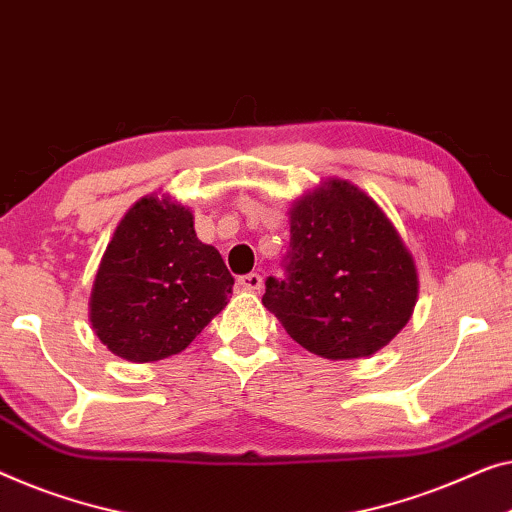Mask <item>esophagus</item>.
<instances>
[{
  "label": "esophagus",
  "mask_w": 512,
  "mask_h": 512,
  "mask_svg": "<svg viewBox=\"0 0 512 512\" xmlns=\"http://www.w3.org/2000/svg\"><path fill=\"white\" fill-rule=\"evenodd\" d=\"M238 286L242 288V291H258V288L263 286V277L256 272L242 274V277H238Z\"/></svg>",
  "instance_id": "esophagus-1"
}]
</instances>
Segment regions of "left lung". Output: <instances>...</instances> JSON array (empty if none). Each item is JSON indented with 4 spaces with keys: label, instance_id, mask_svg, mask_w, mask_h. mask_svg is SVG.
I'll return each mask as SVG.
<instances>
[{
    "label": "left lung",
    "instance_id": "8db88e82",
    "mask_svg": "<svg viewBox=\"0 0 512 512\" xmlns=\"http://www.w3.org/2000/svg\"><path fill=\"white\" fill-rule=\"evenodd\" d=\"M284 277L265 281L263 305L307 351L365 358L409 323L418 274L383 210L346 180H330L291 210Z\"/></svg>",
    "mask_w": 512,
    "mask_h": 512
}]
</instances>
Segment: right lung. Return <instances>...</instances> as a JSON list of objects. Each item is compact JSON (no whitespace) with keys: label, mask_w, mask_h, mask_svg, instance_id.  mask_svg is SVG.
I'll return each instance as SVG.
<instances>
[{"label":"right lung","mask_w":512,"mask_h":512,"mask_svg":"<svg viewBox=\"0 0 512 512\" xmlns=\"http://www.w3.org/2000/svg\"><path fill=\"white\" fill-rule=\"evenodd\" d=\"M231 288L224 258L196 238L194 214L147 196L124 214L103 254L90 321L120 358L164 360L201 335Z\"/></svg>","instance_id":"right-lung-1"}]
</instances>
